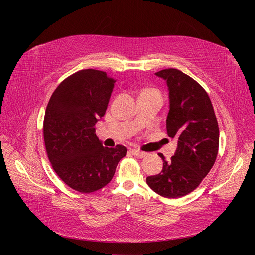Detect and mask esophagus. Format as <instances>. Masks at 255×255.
Instances as JSON below:
<instances>
[{"label": "esophagus", "instance_id": "obj_1", "mask_svg": "<svg viewBox=\"0 0 255 255\" xmlns=\"http://www.w3.org/2000/svg\"><path fill=\"white\" fill-rule=\"evenodd\" d=\"M132 153L134 154V155H136L137 157H139V158H143V157H145L146 156V153H144V152H142V151H139V150H132Z\"/></svg>", "mask_w": 255, "mask_h": 255}]
</instances>
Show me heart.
<instances>
[{
  "label": "heart",
  "mask_w": 255,
  "mask_h": 255,
  "mask_svg": "<svg viewBox=\"0 0 255 255\" xmlns=\"http://www.w3.org/2000/svg\"><path fill=\"white\" fill-rule=\"evenodd\" d=\"M144 91H153V90H144Z\"/></svg>",
  "instance_id": "obj_1"
}]
</instances>
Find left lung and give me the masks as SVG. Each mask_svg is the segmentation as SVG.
<instances>
[{"label": "left lung", "mask_w": 255, "mask_h": 255, "mask_svg": "<svg viewBox=\"0 0 255 255\" xmlns=\"http://www.w3.org/2000/svg\"><path fill=\"white\" fill-rule=\"evenodd\" d=\"M166 81L169 91L168 136L177 146L170 160L163 154V170L146 177V184L166 198H180L195 190L215 164L219 128L211 99L194 79L177 69L155 73Z\"/></svg>", "instance_id": "8db88e82"}]
</instances>
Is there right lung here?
I'll use <instances>...</instances> for the list:
<instances>
[{
	"label": "right lung",
	"mask_w": 255,
	"mask_h": 255,
	"mask_svg": "<svg viewBox=\"0 0 255 255\" xmlns=\"http://www.w3.org/2000/svg\"><path fill=\"white\" fill-rule=\"evenodd\" d=\"M115 82L94 69L75 72L58 85L45 110L43 137L51 165L61 181L82 194L109 184L128 152L120 144L103 146L96 135Z\"/></svg>",
	"instance_id": "obj_1"
}]
</instances>
